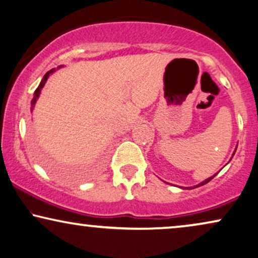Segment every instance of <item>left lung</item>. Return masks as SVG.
<instances>
[{
	"instance_id": "left-lung-1",
	"label": "left lung",
	"mask_w": 258,
	"mask_h": 258,
	"mask_svg": "<svg viewBox=\"0 0 258 258\" xmlns=\"http://www.w3.org/2000/svg\"><path fill=\"white\" fill-rule=\"evenodd\" d=\"M235 153H236V150L234 151V154H235ZM234 154H232V156H234ZM217 174H218V172H216V174H215V175L213 176V177H209V178H207V179H206V181L201 182V183H200V184H197V185H195V186H190V188H186V189H194V188H199V186H201V185H204V184H207V183H208V182H210V181H211V179H213V178L215 177V176H216ZM184 189H185V188H184Z\"/></svg>"
}]
</instances>
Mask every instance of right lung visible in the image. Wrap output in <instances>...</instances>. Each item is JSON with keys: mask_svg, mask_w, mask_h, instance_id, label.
Here are the masks:
<instances>
[{"mask_svg": "<svg viewBox=\"0 0 258 258\" xmlns=\"http://www.w3.org/2000/svg\"><path fill=\"white\" fill-rule=\"evenodd\" d=\"M58 68H61V66L58 67ZM54 72H56V69L54 68V69H51V70H49V72L45 74V75L43 76V79H42V81H41V83H40V86L37 87V89L35 90V93H34V97H33V100H31V108H30V110L33 111L34 110V107H35V103H36V101H37V98H38V96H40V94H41V90H42V88L44 87V84H45V82H47V80H48V77H49V75H50V74H52Z\"/></svg>", "mask_w": 258, "mask_h": 258, "instance_id": "right-lung-1", "label": "right lung"}]
</instances>
